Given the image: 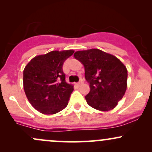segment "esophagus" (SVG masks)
<instances>
[{
	"label": "esophagus",
	"instance_id": "esophagus-1",
	"mask_svg": "<svg viewBox=\"0 0 152 152\" xmlns=\"http://www.w3.org/2000/svg\"><path fill=\"white\" fill-rule=\"evenodd\" d=\"M81 83H82V81H78V83H76V85H77V86H80Z\"/></svg>",
	"mask_w": 152,
	"mask_h": 152
}]
</instances>
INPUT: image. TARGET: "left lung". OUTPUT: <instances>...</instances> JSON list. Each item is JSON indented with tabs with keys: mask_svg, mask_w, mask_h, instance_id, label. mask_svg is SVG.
<instances>
[{
	"mask_svg": "<svg viewBox=\"0 0 152 152\" xmlns=\"http://www.w3.org/2000/svg\"><path fill=\"white\" fill-rule=\"evenodd\" d=\"M74 58L84 66L90 91L87 104L102 111L113 109L123 98L127 87V69L119 59L99 49L76 51Z\"/></svg>",
	"mask_w": 152,
	"mask_h": 152,
	"instance_id": "left-lung-1",
	"label": "left lung"
}]
</instances>
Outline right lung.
Segmentation results:
<instances>
[{
  "mask_svg": "<svg viewBox=\"0 0 152 152\" xmlns=\"http://www.w3.org/2000/svg\"><path fill=\"white\" fill-rule=\"evenodd\" d=\"M73 50H53L34 57L23 71V88L29 102L44 114H54L67 106L74 86L66 82L63 64Z\"/></svg>",
  "mask_w": 152,
  "mask_h": 152,
  "instance_id": "right-lung-1",
  "label": "right lung"
}]
</instances>
